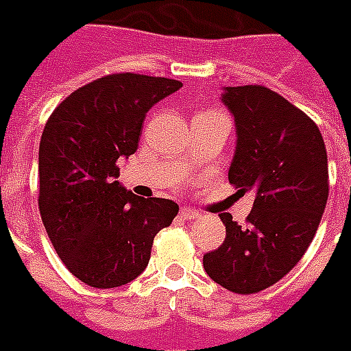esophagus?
Instances as JSON below:
<instances>
[{
  "label": "esophagus",
  "mask_w": 351,
  "mask_h": 351,
  "mask_svg": "<svg viewBox=\"0 0 351 351\" xmlns=\"http://www.w3.org/2000/svg\"><path fill=\"white\" fill-rule=\"evenodd\" d=\"M181 218H185V220H194V218H197L199 216V213L194 209H189V207H185V209H181Z\"/></svg>",
  "instance_id": "34e87169"
}]
</instances>
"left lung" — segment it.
Returning a JSON list of instances; mask_svg holds the SVG:
<instances>
[{"label": "left lung", "mask_w": 351, "mask_h": 351, "mask_svg": "<svg viewBox=\"0 0 351 351\" xmlns=\"http://www.w3.org/2000/svg\"><path fill=\"white\" fill-rule=\"evenodd\" d=\"M222 104L237 129L229 183L255 199L244 226L220 215L226 241L204 255V268L223 289L254 294L285 278L315 239L328 204V154L318 125L278 92L226 86Z\"/></svg>", "instance_id": "8db88e82"}]
</instances>
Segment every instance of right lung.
<instances>
[{"label": "right lung", "instance_id": "add662e5", "mask_svg": "<svg viewBox=\"0 0 351 351\" xmlns=\"http://www.w3.org/2000/svg\"><path fill=\"white\" fill-rule=\"evenodd\" d=\"M181 86L112 73L72 92L46 122L38 209L60 261L88 287L114 289L138 278L155 235L178 215L172 199L128 191L116 162L136 152L147 110Z\"/></svg>", "mask_w": 351, "mask_h": 351}]
</instances>
